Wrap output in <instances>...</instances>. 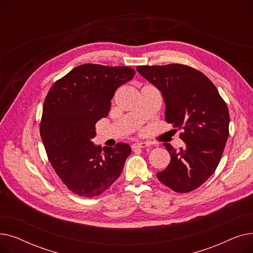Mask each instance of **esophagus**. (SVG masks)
<instances>
[{"mask_svg": "<svg viewBox=\"0 0 253 253\" xmlns=\"http://www.w3.org/2000/svg\"><path fill=\"white\" fill-rule=\"evenodd\" d=\"M150 145V143L149 142H147V141H140V142H136V143H134L133 145H132V148L133 149H136V148H148Z\"/></svg>", "mask_w": 253, "mask_h": 253, "instance_id": "esophagus-1", "label": "esophagus"}]
</instances>
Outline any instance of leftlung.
<instances>
[{"mask_svg": "<svg viewBox=\"0 0 253 253\" xmlns=\"http://www.w3.org/2000/svg\"><path fill=\"white\" fill-rule=\"evenodd\" d=\"M137 72L160 90L166 105L165 120L176 130L184 147L179 151L164 143L171 160L157 177L169 189L188 193L215 171L229 137L230 114L217 88L191 66H137Z\"/></svg>", "mask_w": 253, "mask_h": 253, "instance_id": "obj_1", "label": "left lung"}]
</instances>
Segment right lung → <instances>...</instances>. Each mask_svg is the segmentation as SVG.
<instances>
[{
  "mask_svg": "<svg viewBox=\"0 0 253 253\" xmlns=\"http://www.w3.org/2000/svg\"><path fill=\"white\" fill-rule=\"evenodd\" d=\"M128 66L82 64L58 80L43 105L40 133L61 181L79 196L100 195L120 176L130 145H95V124L109 115L118 87L134 77Z\"/></svg>",
  "mask_w": 253,
  "mask_h": 253,
  "instance_id": "1",
  "label": "right lung"
}]
</instances>
